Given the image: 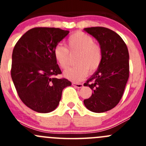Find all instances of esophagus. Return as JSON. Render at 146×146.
<instances>
[{
    "instance_id": "1",
    "label": "esophagus",
    "mask_w": 146,
    "mask_h": 146,
    "mask_svg": "<svg viewBox=\"0 0 146 146\" xmlns=\"http://www.w3.org/2000/svg\"><path fill=\"white\" fill-rule=\"evenodd\" d=\"M72 85H73V86L76 87V88H80L83 86V85L81 83H76V82H73V83H72Z\"/></svg>"
}]
</instances>
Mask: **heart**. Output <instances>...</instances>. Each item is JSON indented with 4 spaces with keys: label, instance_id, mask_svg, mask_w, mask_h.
<instances>
[{
    "label": "heart",
    "instance_id": "heart-1",
    "mask_svg": "<svg viewBox=\"0 0 146 146\" xmlns=\"http://www.w3.org/2000/svg\"><path fill=\"white\" fill-rule=\"evenodd\" d=\"M68 48L57 44L53 51L54 59L61 68L66 70L70 64V54H77L75 63L77 66L64 73L68 80L78 82L87 76L99 69L102 61V51L100 46L95 43L94 39L82 32L72 34L67 40Z\"/></svg>",
    "mask_w": 146,
    "mask_h": 146
}]
</instances>
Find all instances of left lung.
Instances as JSON below:
<instances>
[{
    "instance_id": "1",
    "label": "left lung",
    "mask_w": 146,
    "mask_h": 146,
    "mask_svg": "<svg viewBox=\"0 0 146 146\" xmlns=\"http://www.w3.org/2000/svg\"><path fill=\"white\" fill-rule=\"evenodd\" d=\"M99 42L102 61L99 69L84 86L92 90L84 104L96 113L109 111L118 104L129 77V55L122 38L114 31L103 27L85 28Z\"/></svg>"
}]
</instances>
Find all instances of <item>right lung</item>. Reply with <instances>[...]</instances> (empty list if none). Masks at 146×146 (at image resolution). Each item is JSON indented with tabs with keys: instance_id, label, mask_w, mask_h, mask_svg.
I'll use <instances>...</instances> for the list:
<instances>
[{
	"instance_id": "add662e5",
	"label": "right lung",
	"mask_w": 146,
	"mask_h": 146,
	"mask_svg": "<svg viewBox=\"0 0 146 146\" xmlns=\"http://www.w3.org/2000/svg\"><path fill=\"white\" fill-rule=\"evenodd\" d=\"M60 28L35 27L17 41L12 55L11 78L19 98L33 111L48 113L57 107L64 88L71 85L61 74L53 51L68 34Z\"/></svg>"
}]
</instances>
